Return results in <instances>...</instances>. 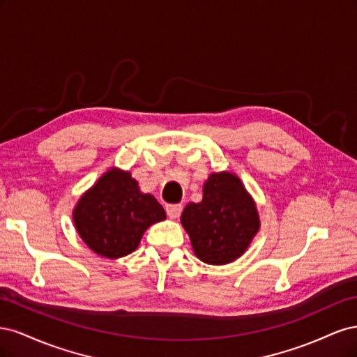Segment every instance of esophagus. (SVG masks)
Returning a JSON list of instances; mask_svg holds the SVG:
<instances>
[{
  "label": "esophagus",
  "instance_id": "34e87169",
  "mask_svg": "<svg viewBox=\"0 0 357 357\" xmlns=\"http://www.w3.org/2000/svg\"><path fill=\"white\" fill-rule=\"evenodd\" d=\"M181 213V205L180 204H169L167 205V214L169 219H177Z\"/></svg>",
  "mask_w": 357,
  "mask_h": 357
}]
</instances>
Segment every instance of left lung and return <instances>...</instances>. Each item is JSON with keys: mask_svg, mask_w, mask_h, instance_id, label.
Here are the masks:
<instances>
[{"mask_svg": "<svg viewBox=\"0 0 357 357\" xmlns=\"http://www.w3.org/2000/svg\"><path fill=\"white\" fill-rule=\"evenodd\" d=\"M202 201L188 204L181 225L197 257L210 265L238 259L257 234L256 204L232 172H213L204 183Z\"/></svg>", "mask_w": 357, "mask_h": 357, "instance_id": "obj_1", "label": "left lung"}]
</instances>
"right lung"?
<instances>
[{
    "instance_id": "add662e5",
    "label": "right lung",
    "mask_w": 357,
    "mask_h": 357,
    "mask_svg": "<svg viewBox=\"0 0 357 357\" xmlns=\"http://www.w3.org/2000/svg\"><path fill=\"white\" fill-rule=\"evenodd\" d=\"M165 218V210L156 198L139 190L131 172L119 168L102 174L83 193L73 211L80 238L107 259L132 253L149 226Z\"/></svg>"
}]
</instances>
